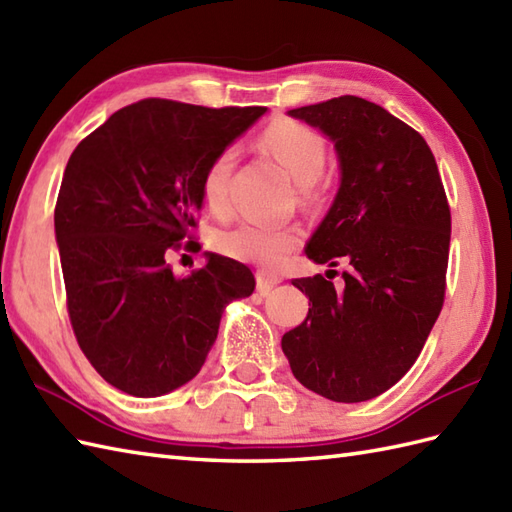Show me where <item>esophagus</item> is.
<instances>
[{
  "instance_id": "esophagus-1",
  "label": "esophagus",
  "mask_w": 512,
  "mask_h": 512,
  "mask_svg": "<svg viewBox=\"0 0 512 512\" xmlns=\"http://www.w3.org/2000/svg\"><path fill=\"white\" fill-rule=\"evenodd\" d=\"M277 284H281V277L279 275L268 273V270H259V273H257V290L262 292V295H266V292L273 288V286H277Z\"/></svg>"
}]
</instances>
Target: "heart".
<instances>
[{
	"label": "heart",
	"instance_id": "obj_1",
	"mask_svg": "<svg viewBox=\"0 0 512 512\" xmlns=\"http://www.w3.org/2000/svg\"><path fill=\"white\" fill-rule=\"evenodd\" d=\"M264 147L273 154L299 187H312L319 180L328 158V147L319 132L290 118L270 123L262 134ZM237 151L226 147L209 160L202 173V198L215 215L231 213V176ZM301 242L297 226L239 222L215 235V246L226 257L262 268H277Z\"/></svg>",
	"mask_w": 512,
	"mask_h": 512
}]
</instances>
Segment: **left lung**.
Listing matches in <instances>:
<instances>
[{"label":"left lung","instance_id":"8db88e82","mask_svg":"<svg viewBox=\"0 0 512 512\" xmlns=\"http://www.w3.org/2000/svg\"><path fill=\"white\" fill-rule=\"evenodd\" d=\"M288 114L330 136L341 165L339 193L306 255L330 266L343 257L350 270L341 290L323 275L292 281L312 308L281 350L314 394L363 402L409 372L442 310L447 193L427 140L376 103L339 96Z\"/></svg>","mask_w":512,"mask_h":512}]
</instances>
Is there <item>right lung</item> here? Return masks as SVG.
Masks as SVG:
<instances>
[{
	"label": "right lung",
	"mask_w": 512,
	"mask_h": 512,
	"mask_svg": "<svg viewBox=\"0 0 512 512\" xmlns=\"http://www.w3.org/2000/svg\"><path fill=\"white\" fill-rule=\"evenodd\" d=\"M266 107L145 99L85 136L54 206L76 341L107 383L129 396L169 394L200 372L224 308L253 295L250 268L222 255L176 277L171 250L200 246L202 173Z\"/></svg>",
	"instance_id": "right-lung-1"
}]
</instances>
